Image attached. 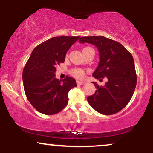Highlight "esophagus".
<instances>
[{
    "label": "esophagus",
    "mask_w": 153,
    "mask_h": 153,
    "mask_svg": "<svg viewBox=\"0 0 153 153\" xmlns=\"http://www.w3.org/2000/svg\"><path fill=\"white\" fill-rule=\"evenodd\" d=\"M77 83H78V85H84V84H85V82H81V81H77Z\"/></svg>",
    "instance_id": "1"
}]
</instances>
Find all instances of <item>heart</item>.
<instances>
[{"label":"heart","mask_w":153,"mask_h":153,"mask_svg":"<svg viewBox=\"0 0 153 153\" xmlns=\"http://www.w3.org/2000/svg\"><path fill=\"white\" fill-rule=\"evenodd\" d=\"M72 75L73 76L76 77V78L81 79L84 77L85 75V72L84 71H82V69H79V68H76V69H73L71 72Z\"/></svg>","instance_id":"heart-1"}]
</instances>
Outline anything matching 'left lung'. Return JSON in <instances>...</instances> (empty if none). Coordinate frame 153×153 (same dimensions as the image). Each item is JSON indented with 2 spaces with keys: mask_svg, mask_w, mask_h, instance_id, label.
I'll list each match as a JSON object with an SVG mask.
<instances>
[{
  "mask_svg": "<svg viewBox=\"0 0 153 153\" xmlns=\"http://www.w3.org/2000/svg\"><path fill=\"white\" fill-rule=\"evenodd\" d=\"M80 43L94 45L99 52V62L93 73L96 79H108L103 86H96V92L87 98L96 111L104 115L117 113L127 105L137 84V75L132 55L118 42L102 36H84Z\"/></svg>",
  "mask_w": 153,
  "mask_h": 153,
  "instance_id": "obj_1",
  "label": "left lung"
}]
</instances>
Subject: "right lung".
Here are the masks:
<instances>
[{
	"instance_id": "right-lung-1",
	"label": "right lung",
	"mask_w": 153,
	"mask_h": 153,
	"mask_svg": "<svg viewBox=\"0 0 153 153\" xmlns=\"http://www.w3.org/2000/svg\"><path fill=\"white\" fill-rule=\"evenodd\" d=\"M80 36H56L33 50L23 71L26 98L33 107L46 115L57 114L67 106L68 94L77 86L74 78H55L56 66L65 62L67 52Z\"/></svg>"
}]
</instances>
